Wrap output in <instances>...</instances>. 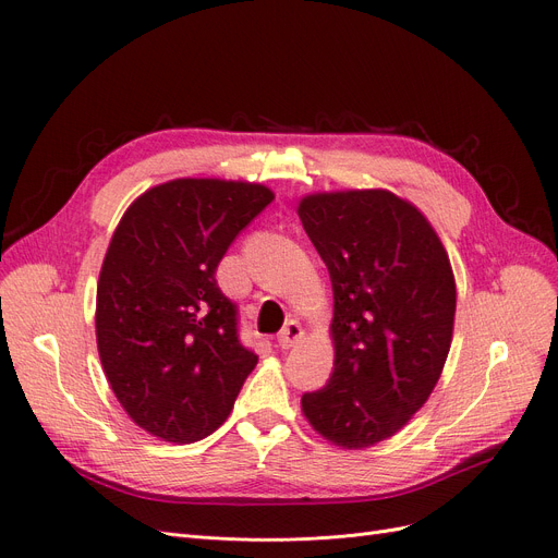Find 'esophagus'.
<instances>
[{
  "label": "esophagus",
  "mask_w": 558,
  "mask_h": 558,
  "mask_svg": "<svg viewBox=\"0 0 558 558\" xmlns=\"http://www.w3.org/2000/svg\"><path fill=\"white\" fill-rule=\"evenodd\" d=\"M302 339H304V329H302V325H300L298 320H288V323L283 325V329L279 331V337H277L279 345H281L283 350L298 345Z\"/></svg>",
  "instance_id": "obj_1"
}]
</instances>
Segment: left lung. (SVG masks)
<instances>
[{"instance_id":"8db88e82","label":"left lung","mask_w":558,"mask_h":558,"mask_svg":"<svg viewBox=\"0 0 558 558\" xmlns=\"http://www.w3.org/2000/svg\"><path fill=\"white\" fill-rule=\"evenodd\" d=\"M298 215L333 291V371L302 412L327 441L366 449L403 428L439 380L456 318L449 254L387 190L308 194Z\"/></svg>"}]
</instances>
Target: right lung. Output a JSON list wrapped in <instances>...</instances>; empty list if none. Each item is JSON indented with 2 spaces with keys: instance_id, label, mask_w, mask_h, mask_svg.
I'll list each match as a JSON object with an SVG mask.
<instances>
[{
  "instance_id": "right-lung-1",
  "label": "right lung",
  "mask_w": 558,
  "mask_h": 558,
  "mask_svg": "<svg viewBox=\"0 0 558 558\" xmlns=\"http://www.w3.org/2000/svg\"><path fill=\"white\" fill-rule=\"evenodd\" d=\"M272 190L175 178L144 192L111 235L96 298L102 371L128 416L165 441L215 433L258 356L215 272Z\"/></svg>"
}]
</instances>
